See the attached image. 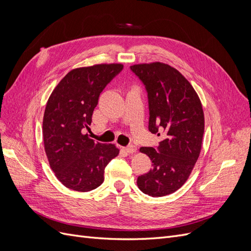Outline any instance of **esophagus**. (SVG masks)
<instances>
[{
    "label": "esophagus",
    "instance_id": "34e87169",
    "mask_svg": "<svg viewBox=\"0 0 251 251\" xmlns=\"http://www.w3.org/2000/svg\"><path fill=\"white\" fill-rule=\"evenodd\" d=\"M136 150H137V148H136V147L134 146V144H128V146H126V147L125 148V151H126V153H128V154L135 153Z\"/></svg>",
    "mask_w": 251,
    "mask_h": 251
}]
</instances>
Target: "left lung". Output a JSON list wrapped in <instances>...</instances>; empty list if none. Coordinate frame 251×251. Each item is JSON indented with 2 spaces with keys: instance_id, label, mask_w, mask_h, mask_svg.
Returning a JSON list of instances; mask_svg holds the SVG:
<instances>
[{
  "instance_id": "8db88e82",
  "label": "left lung",
  "mask_w": 251,
  "mask_h": 251,
  "mask_svg": "<svg viewBox=\"0 0 251 251\" xmlns=\"http://www.w3.org/2000/svg\"><path fill=\"white\" fill-rule=\"evenodd\" d=\"M149 101V131L164 139L155 148L142 147L151 160L149 173L137 179L140 191L151 197L176 192L187 180L201 151L204 134L202 104L191 83L171 66L134 65Z\"/></svg>"
}]
</instances>
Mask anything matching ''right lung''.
I'll return each instance as SVG.
<instances>
[{"label": "right lung", "instance_id": "right-lung-1", "mask_svg": "<svg viewBox=\"0 0 251 251\" xmlns=\"http://www.w3.org/2000/svg\"><path fill=\"white\" fill-rule=\"evenodd\" d=\"M123 69L120 64L74 69L49 97L43 120L45 151L56 178L73 191L100 186L105 166L119 154L114 144L95 142L82 131L92 123L100 93Z\"/></svg>", "mask_w": 251, "mask_h": 251}]
</instances>
